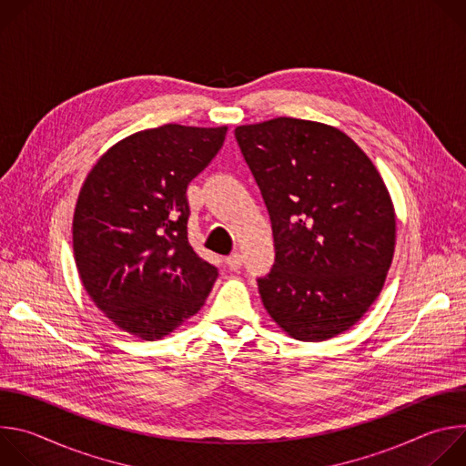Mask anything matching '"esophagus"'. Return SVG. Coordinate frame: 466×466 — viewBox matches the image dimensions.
<instances>
[{"instance_id":"1","label":"esophagus","mask_w":466,"mask_h":466,"mask_svg":"<svg viewBox=\"0 0 466 466\" xmlns=\"http://www.w3.org/2000/svg\"><path fill=\"white\" fill-rule=\"evenodd\" d=\"M241 261H243L241 254H239V252H234V254H230V256L227 258V268H228L230 271H238V269L241 268Z\"/></svg>"}]
</instances>
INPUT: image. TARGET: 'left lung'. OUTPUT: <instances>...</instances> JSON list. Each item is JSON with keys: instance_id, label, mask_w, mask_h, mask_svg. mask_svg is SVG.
Segmentation results:
<instances>
[{"instance_id": "left-lung-1", "label": "left lung", "mask_w": 466, "mask_h": 466, "mask_svg": "<svg viewBox=\"0 0 466 466\" xmlns=\"http://www.w3.org/2000/svg\"><path fill=\"white\" fill-rule=\"evenodd\" d=\"M268 207L275 265L258 279L271 319L299 341L354 326L390 268L396 218L381 175L343 130L275 117L234 130Z\"/></svg>"}]
</instances>
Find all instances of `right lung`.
<instances>
[{"mask_svg":"<svg viewBox=\"0 0 466 466\" xmlns=\"http://www.w3.org/2000/svg\"><path fill=\"white\" fill-rule=\"evenodd\" d=\"M227 127L167 123L114 144L88 173L74 214V256L94 304L144 341L203 308L218 268L187 241L186 187Z\"/></svg>","mask_w":466,"mask_h":466,"instance_id":"1","label":"right lung"}]
</instances>
